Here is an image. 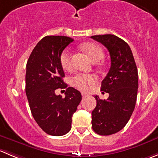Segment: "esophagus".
<instances>
[{
	"label": "esophagus",
	"mask_w": 158,
	"mask_h": 158,
	"mask_svg": "<svg viewBox=\"0 0 158 158\" xmlns=\"http://www.w3.org/2000/svg\"><path fill=\"white\" fill-rule=\"evenodd\" d=\"M81 94H82V97H83V98L86 97V96L88 95V94H87L85 92H81Z\"/></svg>",
	"instance_id": "1"
}]
</instances>
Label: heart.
<instances>
[{
    "label": "heart",
    "mask_w": 158,
    "mask_h": 158,
    "mask_svg": "<svg viewBox=\"0 0 158 158\" xmlns=\"http://www.w3.org/2000/svg\"><path fill=\"white\" fill-rule=\"evenodd\" d=\"M82 49L87 53L92 62H98L104 57L102 49L94 43H87L81 46ZM60 64L63 68L68 70L71 67L70 52L68 49H65L60 56ZM96 77L93 74L78 73L72 78V84L77 88L81 90L88 89V87L95 82Z\"/></svg>",
    "instance_id": "1"
}]
</instances>
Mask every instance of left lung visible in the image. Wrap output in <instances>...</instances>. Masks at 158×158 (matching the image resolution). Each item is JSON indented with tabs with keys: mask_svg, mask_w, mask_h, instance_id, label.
<instances>
[{
	"mask_svg": "<svg viewBox=\"0 0 158 158\" xmlns=\"http://www.w3.org/2000/svg\"><path fill=\"white\" fill-rule=\"evenodd\" d=\"M91 38L104 45L111 58L110 69L101 87L109 96L106 100L94 96L97 105L91 112L93 130L108 136L123 129L131 117L137 97L138 71L131 49L124 40L110 34Z\"/></svg>",
	"mask_w": 158,
	"mask_h": 158,
	"instance_id": "1",
	"label": "left lung"
}]
</instances>
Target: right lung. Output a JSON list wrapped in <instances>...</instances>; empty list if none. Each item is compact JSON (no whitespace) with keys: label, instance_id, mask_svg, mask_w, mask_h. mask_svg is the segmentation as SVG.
Wrapping results in <instances>:
<instances>
[{"label":"right lung","instance_id":"right-lung-1","mask_svg":"<svg viewBox=\"0 0 158 158\" xmlns=\"http://www.w3.org/2000/svg\"><path fill=\"white\" fill-rule=\"evenodd\" d=\"M73 41L63 35H47L33 49L26 64L25 93L31 112L40 128L49 135L63 136L71 129L72 116L81 101L79 91L64 82L60 64L64 49ZM67 88L65 98L56 96Z\"/></svg>","mask_w":158,"mask_h":158}]
</instances>
